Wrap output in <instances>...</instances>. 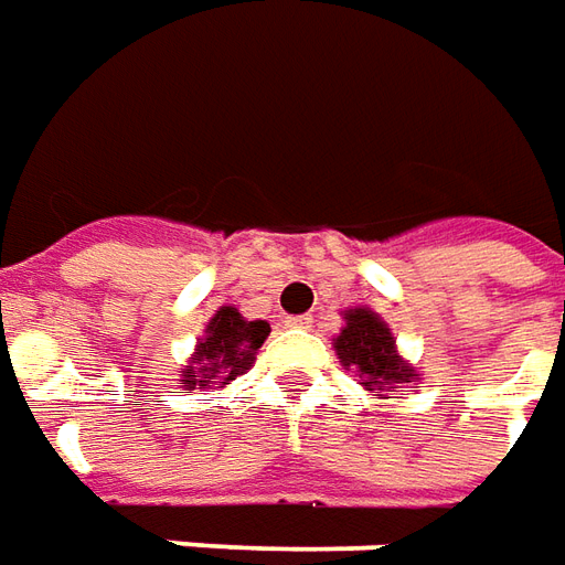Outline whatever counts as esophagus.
Listing matches in <instances>:
<instances>
[{"instance_id":"1","label":"esophagus","mask_w":565,"mask_h":565,"mask_svg":"<svg viewBox=\"0 0 565 565\" xmlns=\"http://www.w3.org/2000/svg\"><path fill=\"white\" fill-rule=\"evenodd\" d=\"M286 326L289 328H313V316H289V319H286Z\"/></svg>"}]
</instances>
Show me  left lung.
Segmentation results:
<instances>
[{
    "label": "left lung",
    "mask_w": 565,
    "mask_h": 565,
    "mask_svg": "<svg viewBox=\"0 0 565 565\" xmlns=\"http://www.w3.org/2000/svg\"><path fill=\"white\" fill-rule=\"evenodd\" d=\"M343 319H347V328L340 331L334 347H338L340 362L355 367L359 377H365V390L380 386V390L395 392L402 383L417 380L414 367L398 359L392 331L377 313L359 307V310H347Z\"/></svg>",
    "instance_id": "left-lung-1"
}]
</instances>
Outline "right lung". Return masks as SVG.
<instances>
[{
    "label": "right lung",
    "mask_w": 565,
    "mask_h": 565,
    "mask_svg": "<svg viewBox=\"0 0 565 565\" xmlns=\"http://www.w3.org/2000/svg\"><path fill=\"white\" fill-rule=\"evenodd\" d=\"M270 334L264 319L246 322L234 307H222L206 326V338H200L198 353L188 362L182 377L188 390H218L239 374H246L255 359V350Z\"/></svg>",
    "instance_id": "obj_1"
}]
</instances>
